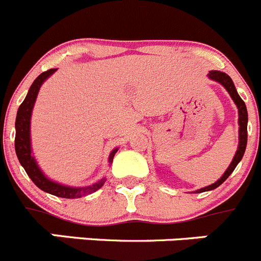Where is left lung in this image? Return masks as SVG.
<instances>
[{
	"label": "left lung",
	"mask_w": 261,
	"mask_h": 261,
	"mask_svg": "<svg viewBox=\"0 0 261 261\" xmlns=\"http://www.w3.org/2000/svg\"><path fill=\"white\" fill-rule=\"evenodd\" d=\"M208 77H210L211 80H214V81L220 82V84L225 87L226 91L229 92V95L232 96L233 100H234L236 106L238 107V113H240V118H238V123H240V145H238L237 153H236L234 158H233L232 164H230V166L228 167V170L224 172L223 176H221L220 179L215 182V184H211V186L206 187V188L199 189V191H197L196 193L213 191V189L218 188L220 184H223V182L228 179V176H229V175L234 171V169H236V166L238 165V162L242 160L243 154H245L246 145H247V119H248L247 118V109H246L245 101H243L242 99H241L240 95H238V92H237V90H236L232 79H230L229 75L226 74V73L219 72V70H211V72L208 73Z\"/></svg>",
	"instance_id": "left-lung-1"
}]
</instances>
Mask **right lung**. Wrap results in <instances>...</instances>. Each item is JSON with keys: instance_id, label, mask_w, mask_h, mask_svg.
<instances>
[{"instance_id": "right-lung-1", "label": "right lung", "mask_w": 261, "mask_h": 261, "mask_svg": "<svg viewBox=\"0 0 261 261\" xmlns=\"http://www.w3.org/2000/svg\"><path fill=\"white\" fill-rule=\"evenodd\" d=\"M57 69H48L46 72L41 73L35 82L32 84L31 89H29L28 94H27L25 99L23 103L20 104L18 109V114H16V121H15V152L18 155V160L20 162L21 166L24 167L25 172L31 180L35 182L36 186L43 192L53 194V196L62 197V198H80L82 196H87V194L92 193V192L97 191L103 187L106 180H100L99 182L94 184L91 187H86V188H69V187L60 186L58 182H54L48 180L45 175L41 172L38 169L37 164H36L35 158L32 155L31 150V136H29V127H31V114L33 106H35L36 97H37L38 90H40L41 85L43 84L48 75L53 74ZM117 149L109 155V164L113 162V157L116 154Z\"/></svg>"}]
</instances>
